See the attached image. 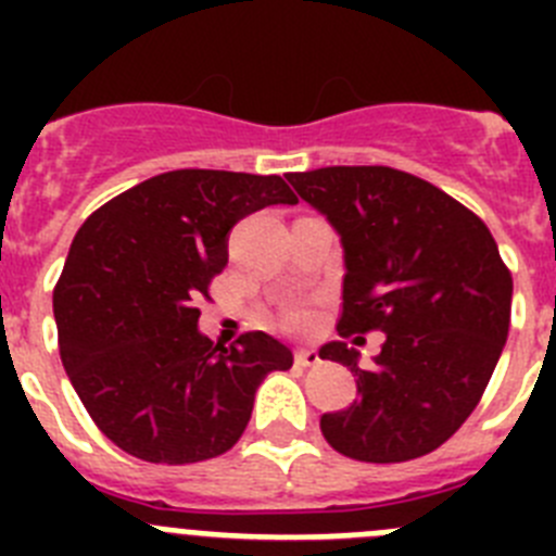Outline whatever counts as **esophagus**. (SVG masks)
I'll return each mask as SVG.
<instances>
[{
	"mask_svg": "<svg viewBox=\"0 0 556 556\" xmlns=\"http://www.w3.org/2000/svg\"><path fill=\"white\" fill-rule=\"evenodd\" d=\"M294 362H298L301 367H314V365H320V353L308 351V348H301V351L294 353Z\"/></svg>",
	"mask_w": 556,
	"mask_h": 556,
	"instance_id": "1",
	"label": "esophagus"
}]
</instances>
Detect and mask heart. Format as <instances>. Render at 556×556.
Returning <instances> with one entry per match:
<instances>
[{"label": "heart", "instance_id": "1", "mask_svg": "<svg viewBox=\"0 0 556 556\" xmlns=\"http://www.w3.org/2000/svg\"><path fill=\"white\" fill-rule=\"evenodd\" d=\"M308 323V312H303V308H294L292 314H289V326L292 328H303Z\"/></svg>", "mask_w": 556, "mask_h": 556}]
</instances>
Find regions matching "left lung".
Masks as SVG:
<instances>
[{
  "instance_id": "8db88e82",
  "label": "left lung",
  "mask_w": 556,
  "mask_h": 556,
  "mask_svg": "<svg viewBox=\"0 0 556 556\" xmlns=\"http://www.w3.org/2000/svg\"><path fill=\"white\" fill-rule=\"evenodd\" d=\"M289 184L339 233V337L384 333L367 370L345 342L320 348L362 395L320 417L323 437L358 462L431 454L476 409L507 342L513 275L498 244L473 211L392 166H323Z\"/></svg>"
}]
</instances>
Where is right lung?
<instances>
[{
	"instance_id": "right-lung-1",
	"label": "right lung",
	"mask_w": 556,
	"mask_h": 556,
	"mask_svg": "<svg viewBox=\"0 0 556 556\" xmlns=\"http://www.w3.org/2000/svg\"><path fill=\"white\" fill-rule=\"evenodd\" d=\"M298 198L278 175L175 169L122 191L77 230L55 287L61 362L111 443L155 465L233 448L267 372L292 351L264 331L214 345L200 298L228 264L230 228Z\"/></svg>"
}]
</instances>
